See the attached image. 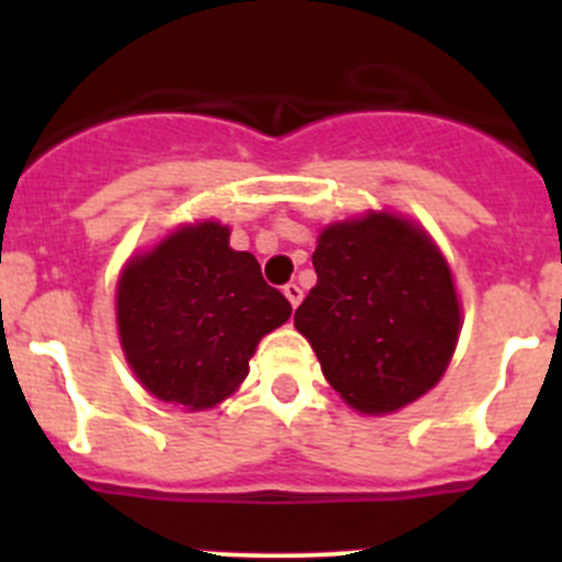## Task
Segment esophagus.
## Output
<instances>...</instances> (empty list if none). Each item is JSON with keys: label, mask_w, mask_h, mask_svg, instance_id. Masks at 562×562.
<instances>
[{"label": "esophagus", "mask_w": 562, "mask_h": 562, "mask_svg": "<svg viewBox=\"0 0 562 562\" xmlns=\"http://www.w3.org/2000/svg\"><path fill=\"white\" fill-rule=\"evenodd\" d=\"M284 295H286V301H290V304H292V310H295V306L301 304V297H304V292H301V286H297L295 281H290V284L284 286Z\"/></svg>", "instance_id": "obj_1"}]
</instances>
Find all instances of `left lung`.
Instances as JSON below:
<instances>
[{"label": "left lung", "instance_id": "8db88e82", "mask_svg": "<svg viewBox=\"0 0 562 562\" xmlns=\"http://www.w3.org/2000/svg\"><path fill=\"white\" fill-rule=\"evenodd\" d=\"M317 284L295 310L331 389L362 414H391L439 382L459 340L448 261L419 227L369 213L329 225Z\"/></svg>", "mask_w": 562, "mask_h": 562}]
</instances>
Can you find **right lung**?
Here are the masks:
<instances>
[{
  "instance_id": "add662e5",
  "label": "right lung",
  "mask_w": 562,
  "mask_h": 562,
  "mask_svg": "<svg viewBox=\"0 0 562 562\" xmlns=\"http://www.w3.org/2000/svg\"><path fill=\"white\" fill-rule=\"evenodd\" d=\"M227 238L216 222L182 227L134 258L117 284L128 366L157 400L188 411L231 396L258 340L292 315L256 256L233 250Z\"/></svg>"
}]
</instances>
